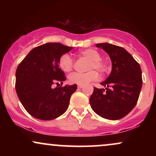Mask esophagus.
Instances as JSON below:
<instances>
[{
	"mask_svg": "<svg viewBox=\"0 0 156 156\" xmlns=\"http://www.w3.org/2000/svg\"><path fill=\"white\" fill-rule=\"evenodd\" d=\"M83 85H78V89H81V88H83Z\"/></svg>",
	"mask_w": 156,
	"mask_h": 156,
	"instance_id": "esophagus-1",
	"label": "esophagus"
}]
</instances>
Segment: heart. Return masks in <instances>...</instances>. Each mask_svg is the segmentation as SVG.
Returning <instances> with one entry per match:
<instances>
[{"label":"heart","mask_w":156,"mask_h":156,"mask_svg":"<svg viewBox=\"0 0 156 156\" xmlns=\"http://www.w3.org/2000/svg\"><path fill=\"white\" fill-rule=\"evenodd\" d=\"M79 53L80 55L90 60L89 69H95L101 73H104L108 70V65L101 59V54L96 50L92 48H87V49L81 50ZM73 64L74 61L72 57L68 54H63L58 60V65L64 72L70 71L73 67ZM98 77V74L97 71L92 69L87 73H73L69 76V80L71 83L86 85L90 81L95 80Z\"/></svg>","instance_id":"b5f03b06"}]
</instances>
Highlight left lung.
Masks as SVG:
<instances>
[{
    "instance_id": "left-lung-1",
    "label": "left lung",
    "mask_w": 156,
    "mask_h": 156,
    "mask_svg": "<svg viewBox=\"0 0 156 156\" xmlns=\"http://www.w3.org/2000/svg\"><path fill=\"white\" fill-rule=\"evenodd\" d=\"M110 56L112 70L101 84L106 87L98 89L89 98L92 110L105 119L117 120L125 117L136 105L142 77L140 65L126 50L108 43L97 44Z\"/></svg>"
}]
</instances>
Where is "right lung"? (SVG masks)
Returning a JSON list of instances; mask_svg holds the SVG:
<instances>
[{
	"mask_svg": "<svg viewBox=\"0 0 156 156\" xmlns=\"http://www.w3.org/2000/svg\"><path fill=\"white\" fill-rule=\"evenodd\" d=\"M72 49L58 42L46 43L32 49L19 64L16 70V92L32 117L51 120L67 111L77 84L62 86L66 76L59 68L58 60ZM53 84L57 85L55 88Z\"/></svg>",
	"mask_w": 156,
	"mask_h": 156,
	"instance_id": "add662e5",
	"label": "right lung"
}]
</instances>
